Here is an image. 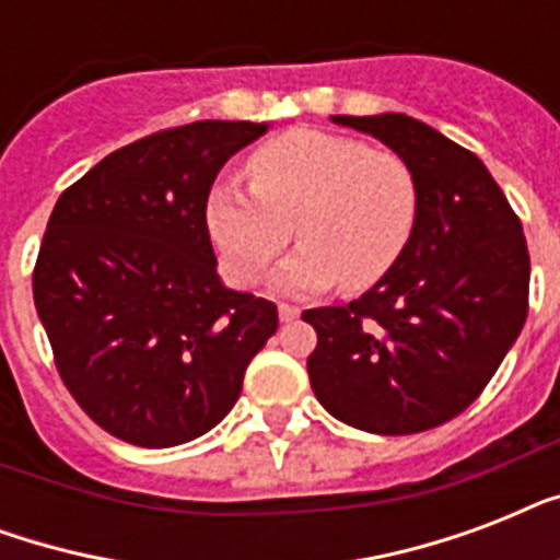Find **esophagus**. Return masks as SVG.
<instances>
[{
    "label": "esophagus",
    "mask_w": 560,
    "mask_h": 560,
    "mask_svg": "<svg viewBox=\"0 0 560 560\" xmlns=\"http://www.w3.org/2000/svg\"><path fill=\"white\" fill-rule=\"evenodd\" d=\"M299 314H302V311H299L296 305H288V302H281V305H279L281 323H293V319H299Z\"/></svg>",
    "instance_id": "1"
}]
</instances>
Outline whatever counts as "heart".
Listing matches in <instances>:
<instances>
[{"instance_id": "1", "label": "heart", "mask_w": 560, "mask_h": 560, "mask_svg": "<svg viewBox=\"0 0 560 560\" xmlns=\"http://www.w3.org/2000/svg\"><path fill=\"white\" fill-rule=\"evenodd\" d=\"M246 174L253 188L220 183L206 202L211 241L241 284L261 279L296 232L302 246L281 264L279 288L366 290L416 232V171L354 136L293 127L255 148Z\"/></svg>"}]
</instances>
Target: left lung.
<instances>
[{
  "mask_svg": "<svg viewBox=\"0 0 560 560\" xmlns=\"http://www.w3.org/2000/svg\"><path fill=\"white\" fill-rule=\"evenodd\" d=\"M400 153L418 223L400 261L342 307H311L316 400L366 433H424L474 404L529 314L521 218L488 168L416 118L334 116Z\"/></svg>",
  "mask_w": 560,
  "mask_h": 560,
  "instance_id": "1",
  "label": "left lung"
}]
</instances>
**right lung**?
Returning <instances> with one entry per match:
<instances>
[{
  "mask_svg": "<svg viewBox=\"0 0 560 560\" xmlns=\"http://www.w3.org/2000/svg\"><path fill=\"white\" fill-rule=\"evenodd\" d=\"M253 121H194L118 148L66 188L34 264V305L60 381L136 447H174L235 407L279 328L270 299L218 279L206 202Z\"/></svg>",
  "mask_w": 560,
  "mask_h": 560,
  "instance_id": "right-lung-1",
  "label": "right lung"
}]
</instances>
